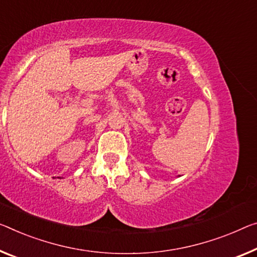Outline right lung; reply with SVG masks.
Listing matches in <instances>:
<instances>
[{
	"label": "right lung",
	"instance_id": "1",
	"mask_svg": "<svg viewBox=\"0 0 257 257\" xmlns=\"http://www.w3.org/2000/svg\"><path fill=\"white\" fill-rule=\"evenodd\" d=\"M58 178H60V179H61V177H58Z\"/></svg>",
	"mask_w": 257,
	"mask_h": 257
}]
</instances>
